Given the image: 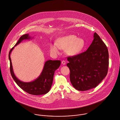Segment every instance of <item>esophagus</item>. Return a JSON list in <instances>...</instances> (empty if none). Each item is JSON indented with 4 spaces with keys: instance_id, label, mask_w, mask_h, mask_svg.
Here are the masks:
<instances>
[{
    "instance_id": "obj_1",
    "label": "esophagus",
    "mask_w": 120,
    "mask_h": 120,
    "mask_svg": "<svg viewBox=\"0 0 120 120\" xmlns=\"http://www.w3.org/2000/svg\"><path fill=\"white\" fill-rule=\"evenodd\" d=\"M62 64L63 65H65L66 64V62H65V61L64 60H63V61H62Z\"/></svg>"
}]
</instances>
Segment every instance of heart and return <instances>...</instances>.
Instances as JSON below:
<instances>
[{
    "label": "heart",
    "instance_id": "1",
    "mask_svg": "<svg viewBox=\"0 0 120 120\" xmlns=\"http://www.w3.org/2000/svg\"><path fill=\"white\" fill-rule=\"evenodd\" d=\"M85 44V41L82 38H78L74 35H69L57 39L56 45L53 44L50 46V50L53 53H58L59 49H65L67 55H76L83 50Z\"/></svg>",
    "mask_w": 120,
    "mask_h": 120
}]
</instances>
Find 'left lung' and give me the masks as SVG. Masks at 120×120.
I'll use <instances>...</instances> for the list:
<instances>
[{
    "label": "left lung",
    "mask_w": 120,
    "mask_h": 120,
    "mask_svg": "<svg viewBox=\"0 0 120 120\" xmlns=\"http://www.w3.org/2000/svg\"><path fill=\"white\" fill-rule=\"evenodd\" d=\"M67 59L71 83L75 89L79 91L95 88L108 73V49L95 32L91 44L85 52L68 56Z\"/></svg>",
    "instance_id": "8db88e82"
}]
</instances>
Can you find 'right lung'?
I'll list each match as a JSON object with an SVG mask.
<instances>
[{
    "instance_id": "right-lung-1",
    "label": "right lung",
    "mask_w": 120,
    "mask_h": 120,
    "mask_svg": "<svg viewBox=\"0 0 120 120\" xmlns=\"http://www.w3.org/2000/svg\"><path fill=\"white\" fill-rule=\"evenodd\" d=\"M31 39L29 34L22 35L19 38L18 41L15 46L18 45L24 40H30ZM14 47L10 50L9 58L10 61V74L19 86L29 94L38 95L46 94L48 92L52 87L53 79V76L56 70L61 64L60 60H47L45 63L43 69L40 75L35 80L30 82H24L18 79L15 75L10 58V53Z\"/></svg>"
}]
</instances>
